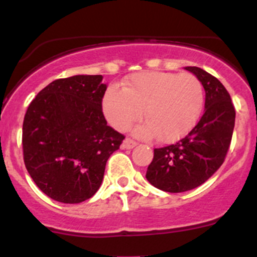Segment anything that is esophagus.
Returning a JSON list of instances; mask_svg holds the SVG:
<instances>
[{"label": "esophagus", "mask_w": 257, "mask_h": 257, "mask_svg": "<svg viewBox=\"0 0 257 257\" xmlns=\"http://www.w3.org/2000/svg\"><path fill=\"white\" fill-rule=\"evenodd\" d=\"M137 144H138V143H137L136 141H133V139L125 138V139H124L123 144H121V149H133V148L136 147Z\"/></svg>", "instance_id": "esophagus-1"}]
</instances>
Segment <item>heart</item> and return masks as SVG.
<instances>
[{"mask_svg":"<svg viewBox=\"0 0 257 257\" xmlns=\"http://www.w3.org/2000/svg\"><path fill=\"white\" fill-rule=\"evenodd\" d=\"M204 104L201 82L190 73L142 72L124 80L121 89L108 88L102 109L108 123L116 131H126L139 120L144 124L136 133L144 138L174 142L196 124Z\"/></svg>","mask_w":257,"mask_h":257,"instance_id":"b5f03b06","label":"heart"}]
</instances>
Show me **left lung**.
<instances>
[{"label":"left lung","instance_id":"1","mask_svg":"<svg viewBox=\"0 0 257 257\" xmlns=\"http://www.w3.org/2000/svg\"><path fill=\"white\" fill-rule=\"evenodd\" d=\"M185 69L205 89V110L188 136L154 149L145 177L167 193H183L205 183L224 163L235 125L234 104L221 82L199 67Z\"/></svg>","mask_w":257,"mask_h":257}]
</instances>
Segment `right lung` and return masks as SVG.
Returning <instances> with one entry per match:
<instances>
[{
	"mask_svg": "<svg viewBox=\"0 0 257 257\" xmlns=\"http://www.w3.org/2000/svg\"><path fill=\"white\" fill-rule=\"evenodd\" d=\"M102 76L56 79L30 103L23 119V160L53 200L78 204L102 184L105 164L125 137L107 125Z\"/></svg>",
	"mask_w": 257,
	"mask_h": 257,
	"instance_id": "add662e5",
	"label": "right lung"
}]
</instances>
